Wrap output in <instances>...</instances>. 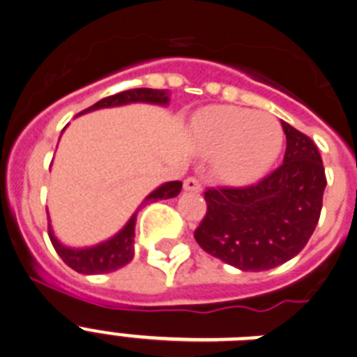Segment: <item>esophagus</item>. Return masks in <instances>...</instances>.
<instances>
[{"label":"esophagus","instance_id":"esophagus-1","mask_svg":"<svg viewBox=\"0 0 357 357\" xmlns=\"http://www.w3.org/2000/svg\"><path fill=\"white\" fill-rule=\"evenodd\" d=\"M184 189L185 191H193V193H200L202 184L198 178H195V176H189V178H185L184 181Z\"/></svg>","mask_w":357,"mask_h":357}]
</instances>
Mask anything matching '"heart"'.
<instances>
[{
	"mask_svg": "<svg viewBox=\"0 0 357 357\" xmlns=\"http://www.w3.org/2000/svg\"><path fill=\"white\" fill-rule=\"evenodd\" d=\"M195 137L214 155V172L232 185L248 184L272 164L282 144V128L270 114L239 107H213L198 119Z\"/></svg>",
	"mask_w": 357,
	"mask_h": 357,
	"instance_id": "heart-1",
	"label": "heart"
}]
</instances>
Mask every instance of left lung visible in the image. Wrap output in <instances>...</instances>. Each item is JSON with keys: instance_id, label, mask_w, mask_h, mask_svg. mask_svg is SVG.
<instances>
[{"instance_id": "left-lung-1", "label": "left lung", "mask_w": 357, "mask_h": 357, "mask_svg": "<svg viewBox=\"0 0 357 357\" xmlns=\"http://www.w3.org/2000/svg\"><path fill=\"white\" fill-rule=\"evenodd\" d=\"M284 162L248 188L207 189V214L195 239L207 254L243 272H264L293 259L313 234L326 189L317 144L280 121Z\"/></svg>"}]
</instances>
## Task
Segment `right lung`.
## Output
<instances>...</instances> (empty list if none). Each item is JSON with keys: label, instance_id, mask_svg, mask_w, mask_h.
<instances>
[{"label": "right lung", "instance_id": "add662e5", "mask_svg": "<svg viewBox=\"0 0 357 357\" xmlns=\"http://www.w3.org/2000/svg\"><path fill=\"white\" fill-rule=\"evenodd\" d=\"M130 103H150V105H169V93L168 89H130L123 91V93L114 94V96L103 98L93 107L85 109L78 116L87 114L98 109H110V107H123L130 105ZM182 182H164L159 188H155L141 202V206L135 209L121 229L116 232L114 236H110L105 241H100L91 247H69L64 245L61 239L56 238L53 232L52 222H50V239H52L53 247H55L56 254L61 255L62 261L73 268L75 272L84 273V275H100V273L116 272L125 264L130 263L135 255L134 238H135V220H137V211L144 206V204H151L157 200H168V198H175L181 193ZM50 220V214H48Z\"/></svg>", "mask_w": 357, "mask_h": 357}]
</instances>
